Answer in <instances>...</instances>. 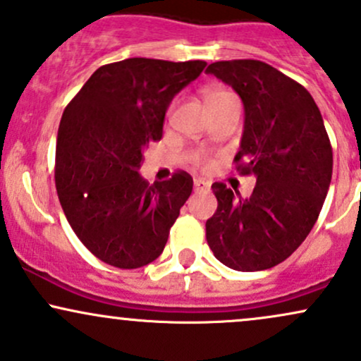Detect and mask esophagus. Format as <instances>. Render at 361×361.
I'll return each instance as SVG.
<instances>
[{
    "instance_id": "1",
    "label": "esophagus",
    "mask_w": 361,
    "mask_h": 361,
    "mask_svg": "<svg viewBox=\"0 0 361 361\" xmlns=\"http://www.w3.org/2000/svg\"><path fill=\"white\" fill-rule=\"evenodd\" d=\"M193 190H195V192H209L210 185L204 180H195L193 181Z\"/></svg>"
}]
</instances>
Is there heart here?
Wrapping results in <instances>:
<instances>
[{"instance_id":"heart-1","label":"heart","mask_w":361,"mask_h":361,"mask_svg":"<svg viewBox=\"0 0 361 361\" xmlns=\"http://www.w3.org/2000/svg\"><path fill=\"white\" fill-rule=\"evenodd\" d=\"M221 93H226V91H222V90H210V91H207L205 98L215 97V94H221ZM193 161H195V164H204L205 163V157H204V154H200V152H195Z\"/></svg>"}]
</instances>
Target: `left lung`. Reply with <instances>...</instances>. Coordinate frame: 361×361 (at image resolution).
I'll list each match as a JSON object with an SVG mask.
<instances>
[{
	"label": "left lung",
	"instance_id": "1",
	"mask_svg": "<svg viewBox=\"0 0 361 361\" xmlns=\"http://www.w3.org/2000/svg\"><path fill=\"white\" fill-rule=\"evenodd\" d=\"M205 73L241 97L244 130L234 163L239 175L256 178L250 198L212 185L219 205L205 224L207 243L233 270H268L316 224L333 175V147L309 91L267 62L219 61Z\"/></svg>",
	"mask_w": 361,
	"mask_h": 361
}]
</instances>
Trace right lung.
Listing matches in <instances>:
<instances>
[{
    "mask_svg": "<svg viewBox=\"0 0 361 361\" xmlns=\"http://www.w3.org/2000/svg\"><path fill=\"white\" fill-rule=\"evenodd\" d=\"M205 61L132 59L98 68L62 114L56 188L69 226L88 250L122 270L146 267L166 246L193 180L176 171L149 185L142 151L163 137L164 115Z\"/></svg>",
    "mask_w": 361,
    "mask_h": 361,
    "instance_id": "1",
    "label": "right lung"
}]
</instances>
